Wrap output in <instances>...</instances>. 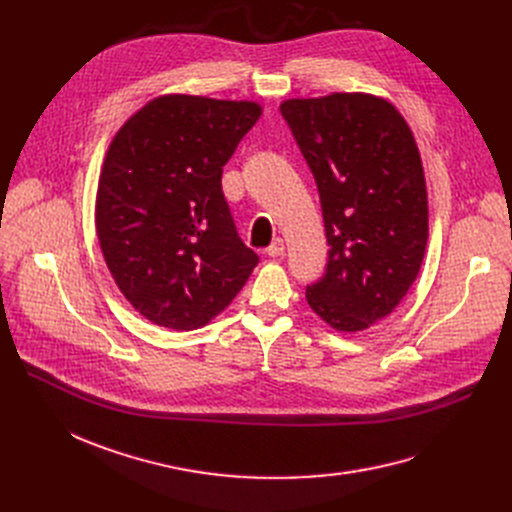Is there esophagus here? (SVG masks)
Masks as SVG:
<instances>
[{"mask_svg": "<svg viewBox=\"0 0 512 512\" xmlns=\"http://www.w3.org/2000/svg\"><path fill=\"white\" fill-rule=\"evenodd\" d=\"M284 249H286V247H284V240H282V238H276V240L272 242V245L265 249V255L272 257V259H278V257L284 255Z\"/></svg>", "mask_w": 512, "mask_h": 512, "instance_id": "esophagus-1", "label": "esophagus"}]
</instances>
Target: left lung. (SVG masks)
I'll return each mask as SVG.
<instances>
[{
    "instance_id": "left-lung-1",
    "label": "left lung",
    "mask_w": 512,
    "mask_h": 512,
    "mask_svg": "<svg viewBox=\"0 0 512 512\" xmlns=\"http://www.w3.org/2000/svg\"><path fill=\"white\" fill-rule=\"evenodd\" d=\"M280 112L313 172L330 245L307 303L336 332H363L421 270L429 215L419 147L396 107L371 93L294 97Z\"/></svg>"
}]
</instances>
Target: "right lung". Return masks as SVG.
<instances>
[{
    "label": "right lung",
    "instance_id": "obj_1",
    "mask_svg": "<svg viewBox=\"0 0 512 512\" xmlns=\"http://www.w3.org/2000/svg\"><path fill=\"white\" fill-rule=\"evenodd\" d=\"M261 112L247 99L159 95L107 147L95 197L99 247L124 299L151 324L207 326L259 263L236 234L222 168Z\"/></svg>",
    "mask_w": 512,
    "mask_h": 512
}]
</instances>
